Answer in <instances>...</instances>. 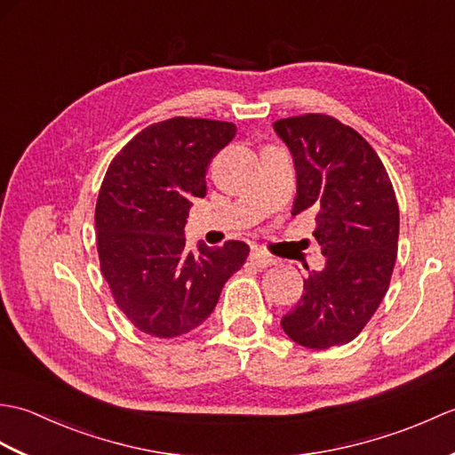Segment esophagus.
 Returning a JSON list of instances; mask_svg holds the SVG:
<instances>
[{"mask_svg":"<svg viewBox=\"0 0 455 455\" xmlns=\"http://www.w3.org/2000/svg\"><path fill=\"white\" fill-rule=\"evenodd\" d=\"M250 262H252L258 267H269V266L277 264V259L272 258L269 254H266V252H262V250H254V252L250 254Z\"/></svg>","mask_w":455,"mask_h":455,"instance_id":"obj_1","label":"esophagus"}]
</instances>
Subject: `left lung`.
<instances>
[{
  "label": "left lung",
  "mask_w": 455,
  "mask_h": 455,
  "mask_svg": "<svg viewBox=\"0 0 455 455\" xmlns=\"http://www.w3.org/2000/svg\"><path fill=\"white\" fill-rule=\"evenodd\" d=\"M293 156V215H316L313 236L326 258L308 272L305 295L282 318L283 332L313 350L352 342L389 289L397 259L399 205L379 156L328 115L274 123Z\"/></svg>",
  "instance_id": "left-lung-1"
}]
</instances>
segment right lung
I'll list each match as a JSON object with an SVG mask.
<instances>
[{"instance_id": "add662e5", "label": "right lung", "mask_w": 455, "mask_h": 455, "mask_svg": "<svg viewBox=\"0 0 455 455\" xmlns=\"http://www.w3.org/2000/svg\"><path fill=\"white\" fill-rule=\"evenodd\" d=\"M233 123L173 117L140 131L105 173L95 230L101 274L115 303L150 336H181L207 321L248 244L186 246L193 199L205 197L211 158L233 140Z\"/></svg>"}]
</instances>
